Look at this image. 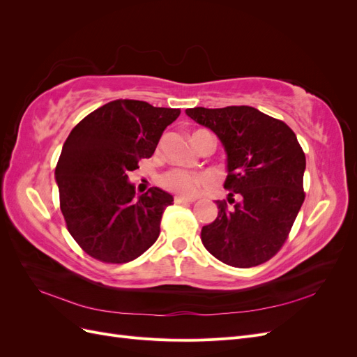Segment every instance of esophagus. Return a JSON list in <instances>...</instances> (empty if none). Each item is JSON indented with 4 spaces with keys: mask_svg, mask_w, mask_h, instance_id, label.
I'll list each match as a JSON object with an SVG mask.
<instances>
[{
    "mask_svg": "<svg viewBox=\"0 0 357 357\" xmlns=\"http://www.w3.org/2000/svg\"><path fill=\"white\" fill-rule=\"evenodd\" d=\"M195 199L193 198H185V197H180V195H176L174 197V202L176 204H190V202H193Z\"/></svg>",
    "mask_w": 357,
    "mask_h": 357,
    "instance_id": "34e87169",
    "label": "esophagus"
}]
</instances>
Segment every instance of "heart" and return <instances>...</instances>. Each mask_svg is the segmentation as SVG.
I'll list each match as a JSON object with an SVG mask.
<instances>
[{"label":"heart","instance_id":"1","mask_svg":"<svg viewBox=\"0 0 357 357\" xmlns=\"http://www.w3.org/2000/svg\"><path fill=\"white\" fill-rule=\"evenodd\" d=\"M208 183V177L201 172H189L185 169H171L162 176V185L176 192L180 197H193L199 188Z\"/></svg>","mask_w":357,"mask_h":357}]
</instances>
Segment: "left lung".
Returning <instances> with one entry per match:
<instances>
[{
    "label": "left lung",
    "mask_w": 357,
    "mask_h": 357,
    "mask_svg": "<svg viewBox=\"0 0 357 357\" xmlns=\"http://www.w3.org/2000/svg\"><path fill=\"white\" fill-rule=\"evenodd\" d=\"M186 114L211 129L226 153L223 186L232 207L218 201V218L201 229L204 247L235 268L269 261L284 244L305 198V155L295 132L248 105L195 107Z\"/></svg>",
    "instance_id": "left-lung-1"
}]
</instances>
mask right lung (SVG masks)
I'll return each instance as SVG.
<instances>
[{
  "instance_id": "obj_1",
  "label": "right lung",
  "mask_w": 357,
  "mask_h": 357,
  "mask_svg": "<svg viewBox=\"0 0 357 357\" xmlns=\"http://www.w3.org/2000/svg\"><path fill=\"white\" fill-rule=\"evenodd\" d=\"M178 109L117 100L86 116L63 143L55 169L61 211L68 232L89 256L125 264L159 236L172 197L159 188L135 193L128 178L150 158Z\"/></svg>"
}]
</instances>
